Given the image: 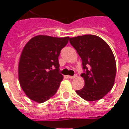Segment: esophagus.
I'll return each mask as SVG.
<instances>
[{
  "instance_id": "esophagus-1",
  "label": "esophagus",
  "mask_w": 129,
  "mask_h": 129,
  "mask_svg": "<svg viewBox=\"0 0 129 129\" xmlns=\"http://www.w3.org/2000/svg\"><path fill=\"white\" fill-rule=\"evenodd\" d=\"M77 77V75H74V76H70V75H68L67 77L68 78H70V79H74V78H76Z\"/></svg>"
}]
</instances>
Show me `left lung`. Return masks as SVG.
<instances>
[{
  "mask_svg": "<svg viewBox=\"0 0 129 129\" xmlns=\"http://www.w3.org/2000/svg\"><path fill=\"white\" fill-rule=\"evenodd\" d=\"M82 59L85 85L77 94L87 101L102 99L113 87L116 63L111 47L101 37L87 34L70 39Z\"/></svg>",
  "mask_w": 129,
  "mask_h": 129,
  "instance_id": "1",
  "label": "left lung"
}]
</instances>
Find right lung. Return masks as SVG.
I'll list each match as a JSON object with an SVG mask.
<instances>
[{
  "instance_id": "add662e5",
  "label": "right lung",
  "mask_w": 129,
  "mask_h": 129,
  "mask_svg": "<svg viewBox=\"0 0 129 129\" xmlns=\"http://www.w3.org/2000/svg\"><path fill=\"white\" fill-rule=\"evenodd\" d=\"M69 40V37L38 35L23 47L18 62V80L31 100L42 103L57 92L63 80L58 57Z\"/></svg>"
}]
</instances>
